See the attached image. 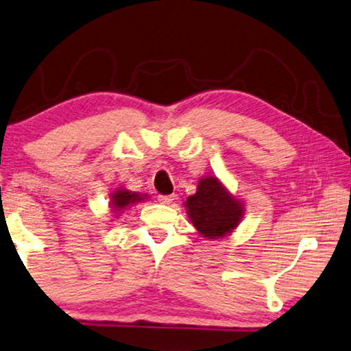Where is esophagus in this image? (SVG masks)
Returning a JSON list of instances; mask_svg holds the SVG:
<instances>
[{
  "label": "esophagus",
  "mask_w": 351,
  "mask_h": 351,
  "mask_svg": "<svg viewBox=\"0 0 351 351\" xmlns=\"http://www.w3.org/2000/svg\"><path fill=\"white\" fill-rule=\"evenodd\" d=\"M172 200H174V196H172V194H160V196H158V202L160 204L169 205Z\"/></svg>",
  "instance_id": "esophagus-1"
}]
</instances>
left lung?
<instances>
[{"instance_id":"obj_1","label":"left lung","mask_w":351,"mask_h":351,"mask_svg":"<svg viewBox=\"0 0 351 351\" xmlns=\"http://www.w3.org/2000/svg\"><path fill=\"white\" fill-rule=\"evenodd\" d=\"M186 208L194 227L210 239L230 233L243 217V205L230 196L216 177L199 182L197 193L186 200Z\"/></svg>"}]
</instances>
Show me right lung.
<instances>
[{
	"instance_id": "right-lung-1",
	"label": "right lung",
	"mask_w": 351,
	"mask_h": 351,
	"mask_svg": "<svg viewBox=\"0 0 351 351\" xmlns=\"http://www.w3.org/2000/svg\"><path fill=\"white\" fill-rule=\"evenodd\" d=\"M141 199L143 197L138 196L136 193L125 191V189H118V191H114L113 196H112L113 210L124 208V206H128L130 204H135V202H138V200H141Z\"/></svg>"
}]
</instances>
